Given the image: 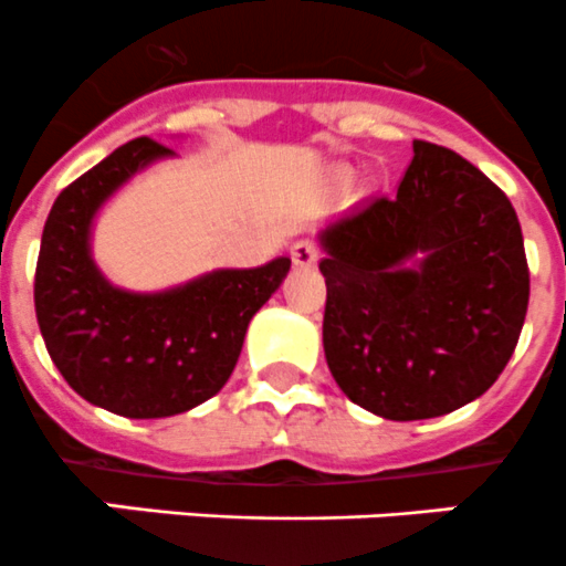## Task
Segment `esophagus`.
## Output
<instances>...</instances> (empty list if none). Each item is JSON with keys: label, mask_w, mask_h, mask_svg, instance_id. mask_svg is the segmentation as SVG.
Instances as JSON below:
<instances>
[{"label": "esophagus", "mask_w": 566, "mask_h": 566, "mask_svg": "<svg viewBox=\"0 0 566 566\" xmlns=\"http://www.w3.org/2000/svg\"><path fill=\"white\" fill-rule=\"evenodd\" d=\"M291 261H294V266H300V270H311V266H316L318 261L316 244L294 242V248H291Z\"/></svg>", "instance_id": "1"}]
</instances>
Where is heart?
I'll use <instances>...</instances> for the list:
<instances>
[{
    "label": "heart",
    "instance_id": "1",
    "mask_svg": "<svg viewBox=\"0 0 566 566\" xmlns=\"http://www.w3.org/2000/svg\"><path fill=\"white\" fill-rule=\"evenodd\" d=\"M349 176H352L349 170H344V172H340V178H344V181H349Z\"/></svg>",
    "mask_w": 566,
    "mask_h": 566
}]
</instances>
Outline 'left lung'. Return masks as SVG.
<instances>
[{"label": "left lung", "instance_id": "1", "mask_svg": "<svg viewBox=\"0 0 566 566\" xmlns=\"http://www.w3.org/2000/svg\"><path fill=\"white\" fill-rule=\"evenodd\" d=\"M396 198L324 228V357L338 388L388 421L471 405L528 311L523 231L506 195L443 145L412 143Z\"/></svg>", "mask_w": 566, "mask_h": 566}]
</instances>
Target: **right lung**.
<instances>
[{"instance_id": "right-lung-1", "label": "right lung", "mask_w": 566, "mask_h": 566, "mask_svg": "<svg viewBox=\"0 0 566 566\" xmlns=\"http://www.w3.org/2000/svg\"><path fill=\"white\" fill-rule=\"evenodd\" d=\"M161 159H176V150L150 137L132 139L63 189L35 270V313L54 366L82 399L123 418H170L220 394L250 318L291 270L281 255L161 291L112 283L93 259L95 217Z\"/></svg>"}]
</instances>
